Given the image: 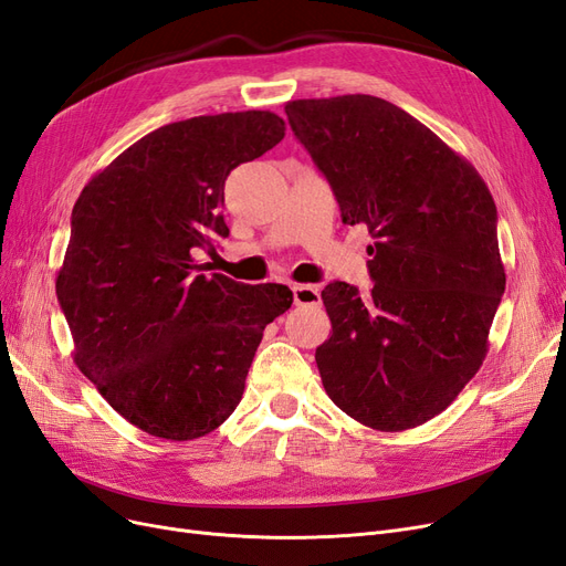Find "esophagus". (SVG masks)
I'll return each instance as SVG.
<instances>
[{"instance_id": "obj_1", "label": "esophagus", "mask_w": 566, "mask_h": 566, "mask_svg": "<svg viewBox=\"0 0 566 566\" xmlns=\"http://www.w3.org/2000/svg\"><path fill=\"white\" fill-rule=\"evenodd\" d=\"M292 300H295V306H318L321 292L314 285H295L292 287Z\"/></svg>"}]
</instances>
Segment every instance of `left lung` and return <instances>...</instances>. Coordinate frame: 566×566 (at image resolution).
Here are the masks:
<instances>
[{
	"label": "left lung",
	"mask_w": 566,
	"mask_h": 566,
	"mask_svg": "<svg viewBox=\"0 0 566 566\" xmlns=\"http://www.w3.org/2000/svg\"><path fill=\"white\" fill-rule=\"evenodd\" d=\"M285 114L342 222L375 239L367 295L342 281L321 292L333 321L316 348L325 391L377 431L421 426L486 356L505 290L492 193L431 128L381 97L292 101Z\"/></svg>",
	"instance_id": "1"
}]
</instances>
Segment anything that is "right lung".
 Returning <instances> with one entry per match:
<instances>
[{"mask_svg": "<svg viewBox=\"0 0 566 566\" xmlns=\"http://www.w3.org/2000/svg\"><path fill=\"white\" fill-rule=\"evenodd\" d=\"M285 135L274 112L193 116L151 130L84 187L55 295L74 363L140 431L201 438L241 402L285 285L203 274L193 255L227 239V175Z\"/></svg>", "mask_w": 566, "mask_h": 566, "instance_id": "right-lung-1", "label": "right lung"}]
</instances>
